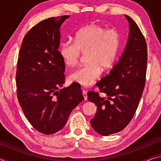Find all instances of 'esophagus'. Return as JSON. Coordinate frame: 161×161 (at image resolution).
<instances>
[{
	"instance_id": "esophagus-1",
	"label": "esophagus",
	"mask_w": 161,
	"mask_h": 161,
	"mask_svg": "<svg viewBox=\"0 0 161 161\" xmlns=\"http://www.w3.org/2000/svg\"><path fill=\"white\" fill-rule=\"evenodd\" d=\"M82 94H83L84 101H86V100H87V94H86V92L83 90V91H82Z\"/></svg>"
}]
</instances>
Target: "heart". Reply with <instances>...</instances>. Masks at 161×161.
<instances>
[{"label": "heart", "mask_w": 161, "mask_h": 161, "mask_svg": "<svg viewBox=\"0 0 161 161\" xmlns=\"http://www.w3.org/2000/svg\"><path fill=\"white\" fill-rule=\"evenodd\" d=\"M120 47L121 36L117 30L92 23L79 30L75 42H62L59 53L64 64L70 67L77 65L82 54H86L87 64L73 72L69 79L72 82L89 86L99 79L102 69L114 67Z\"/></svg>", "instance_id": "1"}]
</instances>
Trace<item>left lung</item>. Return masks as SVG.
I'll list each match as a JSON object with an SVG mask.
<instances>
[{
	"label": "left lung",
	"mask_w": 161,
	"mask_h": 161,
	"mask_svg": "<svg viewBox=\"0 0 161 161\" xmlns=\"http://www.w3.org/2000/svg\"><path fill=\"white\" fill-rule=\"evenodd\" d=\"M129 23V34L126 48L109 75L97 86L107 97L89 92L88 99L97 107L90 121L96 131L108 136L121 131L134 116L139 104L146 82L148 60L147 45L143 35L131 18L125 15Z\"/></svg>",
	"instance_id": "left-lung-1"
}]
</instances>
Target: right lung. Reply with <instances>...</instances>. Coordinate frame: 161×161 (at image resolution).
<instances>
[{
    "label": "right lung",
    "instance_id": "obj_1",
    "mask_svg": "<svg viewBox=\"0 0 161 161\" xmlns=\"http://www.w3.org/2000/svg\"><path fill=\"white\" fill-rule=\"evenodd\" d=\"M69 15L42 20L27 32L22 42L16 71L18 102L37 131H59L69 115L84 100L81 89L64 83L65 64L59 53V28Z\"/></svg>",
    "mask_w": 161,
    "mask_h": 161
}]
</instances>
